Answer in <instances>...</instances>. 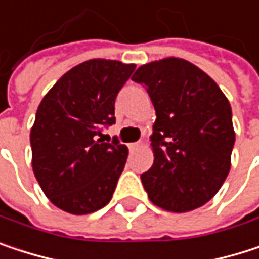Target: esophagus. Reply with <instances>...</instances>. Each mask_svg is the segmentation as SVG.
Returning a JSON list of instances; mask_svg holds the SVG:
<instances>
[{"instance_id": "esophagus-1", "label": "esophagus", "mask_w": 259, "mask_h": 259, "mask_svg": "<svg viewBox=\"0 0 259 259\" xmlns=\"http://www.w3.org/2000/svg\"><path fill=\"white\" fill-rule=\"evenodd\" d=\"M140 146H142V142H136V143H130V145H128L130 151H137Z\"/></svg>"}]
</instances>
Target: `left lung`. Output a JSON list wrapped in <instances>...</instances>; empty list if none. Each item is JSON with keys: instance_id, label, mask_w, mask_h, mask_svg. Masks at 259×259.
Listing matches in <instances>:
<instances>
[{"instance_id": "obj_1", "label": "left lung", "mask_w": 259, "mask_h": 259, "mask_svg": "<svg viewBox=\"0 0 259 259\" xmlns=\"http://www.w3.org/2000/svg\"><path fill=\"white\" fill-rule=\"evenodd\" d=\"M155 107L152 167L142 183L157 206L187 212L205 205L225 183L235 142L232 110L215 81L193 63L167 57L140 66Z\"/></svg>"}]
</instances>
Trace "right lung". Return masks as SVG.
<instances>
[{
	"mask_svg": "<svg viewBox=\"0 0 259 259\" xmlns=\"http://www.w3.org/2000/svg\"><path fill=\"white\" fill-rule=\"evenodd\" d=\"M134 69L87 60L67 70L39 104L30 133L33 172L45 196L66 212L89 214L111 200L128 148L117 139L107 144L102 130L116 122V96Z\"/></svg>",
	"mask_w": 259,
	"mask_h": 259,
	"instance_id": "obj_1",
	"label": "right lung"
}]
</instances>
